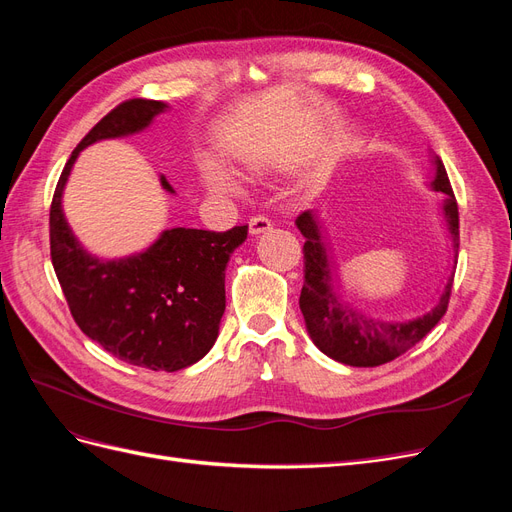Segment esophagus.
<instances>
[{
    "label": "esophagus",
    "instance_id": "34e87169",
    "mask_svg": "<svg viewBox=\"0 0 512 512\" xmlns=\"http://www.w3.org/2000/svg\"><path fill=\"white\" fill-rule=\"evenodd\" d=\"M273 228V222L267 218V215H254L250 220V232L252 235H260V232H267Z\"/></svg>",
    "mask_w": 512,
    "mask_h": 512
}]
</instances>
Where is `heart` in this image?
<instances>
[{"instance_id":"obj_1","label":"heart","mask_w":512,"mask_h":512,"mask_svg":"<svg viewBox=\"0 0 512 512\" xmlns=\"http://www.w3.org/2000/svg\"><path fill=\"white\" fill-rule=\"evenodd\" d=\"M205 175H207V179H209V183L213 185V188H218L222 192H237L239 190V185L232 181V177L218 164L209 162L205 166Z\"/></svg>"}]
</instances>
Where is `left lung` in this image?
I'll return each mask as SVG.
<instances>
[{"label":"left lung","mask_w":512,"mask_h":512,"mask_svg":"<svg viewBox=\"0 0 512 512\" xmlns=\"http://www.w3.org/2000/svg\"><path fill=\"white\" fill-rule=\"evenodd\" d=\"M433 190L444 194V218L448 222V232L453 237V252H459V209L453 194L451 181H448L442 160H436V179ZM297 226L305 237L303 262H305V282L299 297V307L303 312L307 333L314 344L331 359L352 365V367H376L397 359L399 354L408 352L421 339L436 327L448 309L453 288V275L448 280L438 305L421 318L414 320H376L361 316L354 309L337 301L331 286L329 258L324 250L318 224L312 211H303L297 218Z\"/></svg>","instance_id":"left-lung-1"}]
</instances>
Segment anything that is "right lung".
I'll return each mask as SVG.
<instances>
[{"instance_id": "right-lung-1", "label": "right lung", "mask_w": 512, "mask_h": 512, "mask_svg": "<svg viewBox=\"0 0 512 512\" xmlns=\"http://www.w3.org/2000/svg\"><path fill=\"white\" fill-rule=\"evenodd\" d=\"M164 108L158 100L132 98L104 115L61 170L49 213L53 269L74 322L106 352L151 371L194 365L215 344L226 309V265L247 239V226L170 228L147 252L102 262L74 239L61 192L79 151L102 138L141 132ZM160 181L173 192L166 177Z\"/></svg>"}]
</instances>
